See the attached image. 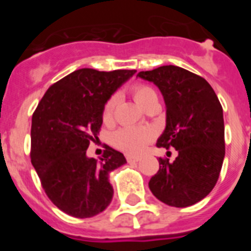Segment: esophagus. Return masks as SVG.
Returning <instances> with one entry per match:
<instances>
[{
  "label": "esophagus",
  "mask_w": 251,
  "mask_h": 251,
  "mask_svg": "<svg viewBox=\"0 0 251 251\" xmlns=\"http://www.w3.org/2000/svg\"><path fill=\"white\" fill-rule=\"evenodd\" d=\"M141 161V157H136V156H127V162L128 163H134V162Z\"/></svg>",
  "instance_id": "1"
}]
</instances>
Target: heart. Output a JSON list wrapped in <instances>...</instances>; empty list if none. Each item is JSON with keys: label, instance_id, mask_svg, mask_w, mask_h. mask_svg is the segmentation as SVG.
Returning <instances> with one entry per match:
<instances>
[{"label": "heart", "instance_id": "b5f03b06", "mask_svg": "<svg viewBox=\"0 0 251 251\" xmlns=\"http://www.w3.org/2000/svg\"><path fill=\"white\" fill-rule=\"evenodd\" d=\"M130 92H132L134 100L145 109H147L148 106H151L152 104L158 103V97H157V93L154 92V89H152L151 86L145 85V84L133 85ZM117 104H118V98H117V95H113L104 105L103 121L105 123H110L113 121ZM151 139H152V132L150 129L127 127L117 130L113 134L112 142L118 150L123 151L128 154H138L145 150Z\"/></svg>", "mask_w": 251, "mask_h": 251}]
</instances>
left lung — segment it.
Wrapping results in <instances>:
<instances>
[{"instance_id": "obj_1", "label": "left lung", "mask_w": 251, "mask_h": 251, "mask_svg": "<svg viewBox=\"0 0 251 251\" xmlns=\"http://www.w3.org/2000/svg\"><path fill=\"white\" fill-rule=\"evenodd\" d=\"M137 76L158 86L166 103V128L157 147L175 148L174 162L159 158L150 190L163 203L187 207L216 185L225 157L223 106L211 85L175 65L159 66Z\"/></svg>"}]
</instances>
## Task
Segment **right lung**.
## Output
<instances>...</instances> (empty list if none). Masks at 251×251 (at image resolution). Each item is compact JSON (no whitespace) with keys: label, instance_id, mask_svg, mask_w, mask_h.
Here are the masks:
<instances>
[{"label":"right lung","instance_id":"add662e5","mask_svg":"<svg viewBox=\"0 0 251 251\" xmlns=\"http://www.w3.org/2000/svg\"><path fill=\"white\" fill-rule=\"evenodd\" d=\"M134 74L75 70L49 88L32 114L31 163L51 202L70 216L93 217L112 201L109 174L127 161L109 146L100 161L86 150L98 138L108 99Z\"/></svg>","mask_w":251,"mask_h":251}]
</instances>
